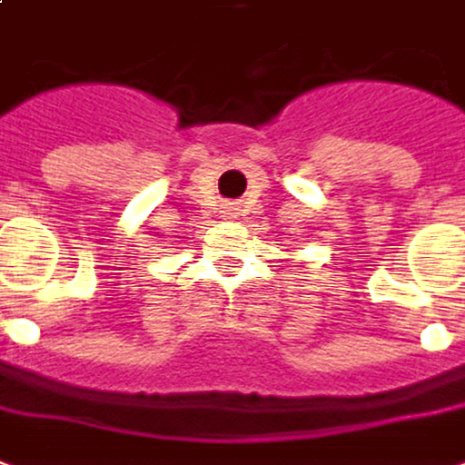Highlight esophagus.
Segmentation results:
<instances>
[{
  "label": "esophagus",
  "instance_id": "34e87169",
  "mask_svg": "<svg viewBox=\"0 0 465 465\" xmlns=\"http://www.w3.org/2000/svg\"><path fill=\"white\" fill-rule=\"evenodd\" d=\"M223 213H225V215H230V213H235V208H230V205H228V208L223 210Z\"/></svg>",
  "mask_w": 465,
  "mask_h": 465
}]
</instances>
